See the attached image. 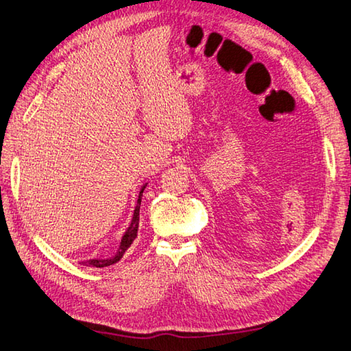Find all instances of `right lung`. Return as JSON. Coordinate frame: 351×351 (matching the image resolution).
<instances>
[{
	"label": "right lung",
	"mask_w": 351,
	"mask_h": 351,
	"mask_svg": "<svg viewBox=\"0 0 351 351\" xmlns=\"http://www.w3.org/2000/svg\"><path fill=\"white\" fill-rule=\"evenodd\" d=\"M145 186L141 189V192H139V196H138V204L135 207V213H133V218H132V222L129 228H127L123 239H121V244H119V248L118 252L113 254V256L110 258H104V259H88V261H82V265H87V267H109L112 264H117L118 261L123 258V254L125 253L127 248H129L132 245V242L135 241L136 234H138V227H139V206H141V197H143V192H144Z\"/></svg>",
	"instance_id": "right-lung-1"
}]
</instances>
